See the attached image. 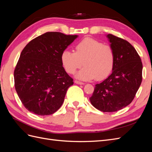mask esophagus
I'll return each instance as SVG.
<instances>
[{
	"label": "esophagus",
	"instance_id": "obj_1",
	"mask_svg": "<svg viewBox=\"0 0 152 152\" xmlns=\"http://www.w3.org/2000/svg\"><path fill=\"white\" fill-rule=\"evenodd\" d=\"M75 84H80V85H84V82L78 81V80H75Z\"/></svg>",
	"mask_w": 152,
	"mask_h": 152
}]
</instances>
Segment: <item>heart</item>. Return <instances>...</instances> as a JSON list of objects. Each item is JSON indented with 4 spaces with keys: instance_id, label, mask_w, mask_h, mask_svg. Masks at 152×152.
<instances>
[{
    "instance_id": "heart-1",
    "label": "heart",
    "mask_w": 152,
    "mask_h": 152,
    "mask_svg": "<svg viewBox=\"0 0 152 152\" xmlns=\"http://www.w3.org/2000/svg\"><path fill=\"white\" fill-rule=\"evenodd\" d=\"M62 65L66 72L74 74L77 79L89 80L96 77L101 80L107 77L113 68L115 53L109 45L91 38H85L75 45V53L65 50L61 56Z\"/></svg>"
}]
</instances>
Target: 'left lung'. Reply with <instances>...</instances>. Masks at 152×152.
Returning a JSON list of instances; mask_svg holds the SVG:
<instances>
[{
  "instance_id": "1",
  "label": "left lung",
  "mask_w": 152,
  "mask_h": 152,
  "mask_svg": "<svg viewBox=\"0 0 152 152\" xmlns=\"http://www.w3.org/2000/svg\"><path fill=\"white\" fill-rule=\"evenodd\" d=\"M107 37L115 53L112 73L96 84L89 100L100 111L113 112L127 107L134 98L141 84L142 65L129 42L112 34Z\"/></svg>"
}]
</instances>
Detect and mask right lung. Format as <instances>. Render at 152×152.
<instances>
[{"instance_id":"1","label":"right lung","mask_w":152,"mask_h":152,"mask_svg":"<svg viewBox=\"0 0 152 152\" xmlns=\"http://www.w3.org/2000/svg\"><path fill=\"white\" fill-rule=\"evenodd\" d=\"M78 35L46 32L23 49L14 72L15 86L21 103L38 115H49L61 107L73 79L64 69L62 53Z\"/></svg>"}]
</instances>
